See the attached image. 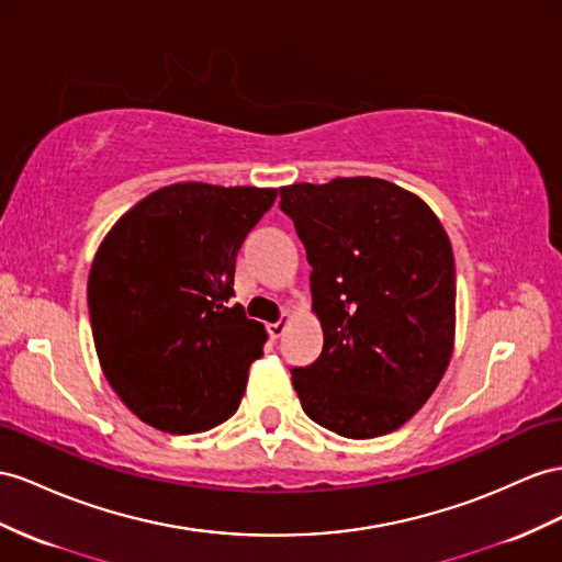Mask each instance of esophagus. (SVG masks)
<instances>
[{
    "instance_id": "34e87169",
    "label": "esophagus",
    "mask_w": 562,
    "mask_h": 562,
    "mask_svg": "<svg viewBox=\"0 0 562 562\" xmlns=\"http://www.w3.org/2000/svg\"><path fill=\"white\" fill-rule=\"evenodd\" d=\"M284 329H286V321H278V323H270L268 325V335L272 337V339H278V337H282L284 335Z\"/></svg>"
}]
</instances>
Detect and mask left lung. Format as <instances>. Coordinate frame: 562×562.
<instances>
[{
  "instance_id": "left-lung-1",
  "label": "left lung",
  "mask_w": 562,
  "mask_h": 562,
  "mask_svg": "<svg viewBox=\"0 0 562 562\" xmlns=\"http://www.w3.org/2000/svg\"><path fill=\"white\" fill-rule=\"evenodd\" d=\"M313 268L323 353L292 368L301 408L347 439L390 435L437 390L453 351L456 263L423 199L380 178L282 187Z\"/></svg>"
}]
</instances>
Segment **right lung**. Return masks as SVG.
<instances>
[{
	"mask_svg": "<svg viewBox=\"0 0 562 562\" xmlns=\"http://www.w3.org/2000/svg\"><path fill=\"white\" fill-rule=\"evenodd\" d=\"M278 190L180 182L111 227L88 282L99 363L142 423L194 435L239 408L266 329L235 296V263Z\"/></svg>",
	"mask_w": 562,
	"mask_h": 562,
	"instance_id": "add662e5",
	"label": "right lung"
}]
</instances>
